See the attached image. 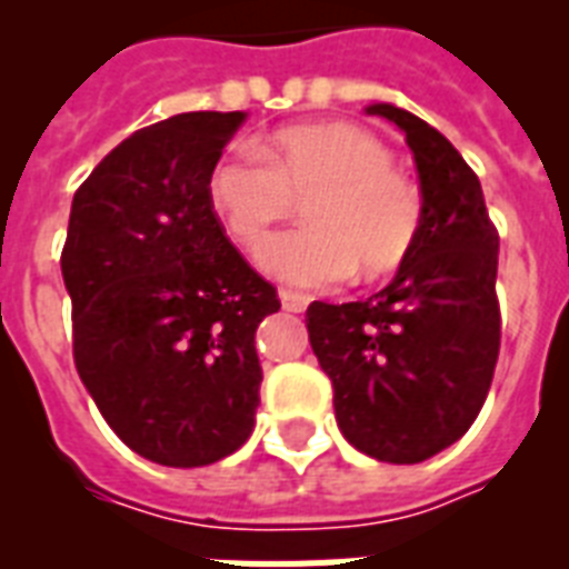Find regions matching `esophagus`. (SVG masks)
Listing matches in <instances>:
<instances>
[{
	"label": "esophagus",
	"mask_w": 569,
	"mask_h": 569,
	"mask_svg": "<svg viewBox=\"0 0 569 569\" xmlns=\"http://www.w3.org/2000/svg\"><path fill=\"white\" fill-rule=\"evenodd\" d=\"M280 303H283V310L289 312H303L307 310V303H310V298L301 292H292V289H280Z\"/></svg>",
	"instance_id": "esophagus-1"
}]
</instances>
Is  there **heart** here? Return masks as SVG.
Instances as JSON below:
<instances>
[{
	"instance_id": "1",
	"label": "heart",
	"mask_w": 569,
	"mask_h": 569,
	"mask_svg": "<svg viewBox=\"0 0 569 569\" xmlns=\"http://www.w3.org/2000/svg\"><path fill=\"white\" fill-rule=\"evenodd\" d=\"M392 150L355 123L277 129L257 153H230L209 173V206L236 244L257 257L305 200L308 227L268 246L262 268L301 289L396 271L422 230V194L392 168Z\"/></svg>"
}]
</instances>
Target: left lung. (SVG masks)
<instances>
[{
    "instance_id": "8db88e82",
    "label": "left lung",
    "mask_w": 569,
    "mask_h": 569,
    "mask_svg": "<svg viewBox=\"0 0 569 569\" xmlns=\"http://www.w3.org/2000/svg\"><path fill=\"white\" fill-rule=\"evenodd\" d=\"M369 114L392 120L413 150L422 230L387 289L312 301L307 330L346 440L375 460L419 463L460 440L490 392L502 339L499 232L449 138L389 102Z\"/></svg>"
}]
</instances>
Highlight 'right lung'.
Instances as JSON below:
<instances>
[{"label": "right lung", "mask_w": 569, "mask_h": 569, "mask_svg": "<svg viewBox=\"0 0 569 569\" xmlns=\"http://www.w3.org/2000/svg\"><path fill=\"white\" fill-rule=\"evenodd\" d=\"M241 120L189 111L138 129L76 189L67 223L76 372L111 431L162 467L227 458L257 422L253 337L280 298L206 194Z\"/></svg>", "instance_id": "obj_1"}]
</instances>
